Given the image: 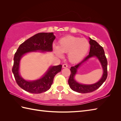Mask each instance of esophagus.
<instances>
[{
  "label": "esophagus",
  "instance_id": "1",
  "mask_svg": "<svg viewBox=\"0 0 121 121\" xmlns=\"http://www.w3.org/2000/svg\"><path fill=\"white\" fill-rule=\"evenodd\" d=\"M68 66V65H66V64H63V65H62V67L63 68H67Z\"/></svg>",
  "mask_w": 121,
  "mask_h": 121
}]
</instances>
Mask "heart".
Masks as SVG:
<instances>
[{
	"label": "heart",
	"instance_id": "1",
	"mask_svg": "<svg viewBox=\"0 0 121 121\" xmlns=\"http://www.w3.org/2000/svg\"><path fill=\"white\" fill-rule=\"evenodd\" d=\"M89 48L88 41L84 38L67 36L59 40L58 46H54L56 53L62 56V53H68V58L72 63L80 61L88 52Z\"/></svg>",
	"mask_w": 121,
	"mask_h": 121
}]
</instances>
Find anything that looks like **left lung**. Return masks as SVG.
Instances as JSON below:
<instances>
[{"label":"left lung","mask_w":121,"mask_h":121,"mask_svg":"<svg viewBox=\"0 0 121 121\" xmlns=\"http://www.w3.org/2000/svg\"><path fill=\"white\" fill-rule=\"evenodd\" d=\"M89 39V44L91 45V48H90L89 55L85 58L82 62L78 63V65L72 66L70 69L71 74L68 81L69 86L73 91L79 92V93H89V92H91L96 91L102 85V84L106 80L108 76V62L103 47L95 40L90 38ZM92 56H96L99 60L104 70L103 75L99 81L94 84L83 85L78 83L73 79V77L76 74L77 70L82 63L86 62L88 58Z\"/></svg>","instance_id":"8db88e82"}]
</instances>
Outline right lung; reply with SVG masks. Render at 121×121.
<instances>
[{
  "label": "right lung",
  "instance_id": "1",
  "mask_svg": "<svg viewBox=\"0 0 121 121\" xmlns=\"http://www.w3.org/2000/svg\"><path fill=\"white\" fill-rule=\"evenodd\" d=\"M55 38L53 33H38L21 43L15 53L12 71L17 84L24 91L32 94L47 91L50 88L54 77L61 71L62 65L51 66L43 78L34 81H25L19 74V64L22 56L30 51H52V43Z\"/></svg>",
  "mask_w": 121,
  "mask_h": 121
}]
</instances>
